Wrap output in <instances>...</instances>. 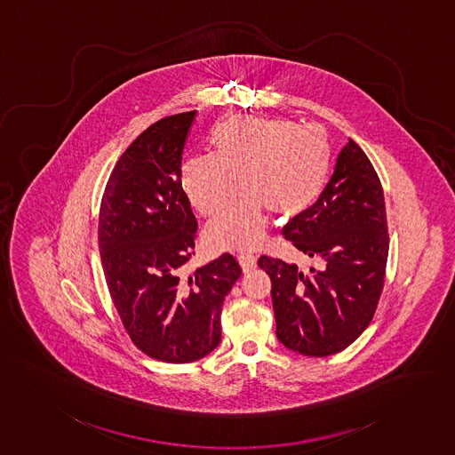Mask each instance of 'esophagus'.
Instances as JSON below:
<instances>
[{"mask_svg":"<svg viewBox=\"0 0 455 455\" xmlns=\"http://www.w3.org/2000/svg\"><path fill=\"white\" fill-rule=\"evenodd\" d=\"M239 263H241L244 272H250V270L256 267V256L251 254V252H241L239 254Z\"/></svg>","mask_w":455,"mask_h":455,"instance_id":"esophagus-1","label":"esophagus"}]
</instances>
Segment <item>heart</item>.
<instances>
[{
	"instance_id": "obj_1",
	"label": "heart",
	"mask_w": 455,
	"mask_h": 455,
	"mask_svg": "<svg viewBox=\"0 0 455 455\" xmlns=\"http://www.w3.org/2000/svg\"><path fill=\"white\" fill-rule=\"evenodd\" d=\"M211 155L187 158L180 183L192 205L218 214L239 185L243 192L207 228L218 250H252L267 235V207L297 216L321 197L330 176L331 152L323 129L286 118L235 115L209 134Z\"/></svg>"
}]
</instances>
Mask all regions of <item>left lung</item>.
Instances as JSON below:
<instances>
[{"label": "left lung", "mask_w": 455, "mask_h": 455, "mask_svg": "<svg viewBox=\"0 0 455 455\" xmlns=\"http://www.w3.org/2000/svg\"><path fill=\"white\" fill-rule=\"evenodd\" d=\"M283 235L299 251L321 258L324 268L302 272L295 263L259 256L272 283L279 342L315 357L344 351L375 314L389 252L384 190L353 140L339 153L317 203L288 221Z\"/></svg>", "instance_id": "obj_1"}]
</instances>
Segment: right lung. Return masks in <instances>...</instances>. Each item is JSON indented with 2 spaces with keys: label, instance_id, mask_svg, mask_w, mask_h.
<instances>
[{
  "label": "right lung",
  "instance_id": "add662e5",
  "mask_svg": "<svg viewBox=\"0 0 455 455\" xmlns=\"http://www.w3.org/2000/svg\"><path fill=\"white\" fill-rule=\"evenodd\" d=\"M196 111L141 132L109 174L100 211L106 284L134 346L164 363H192L221 340V307L241 267L230 252L187 268L197 220L180 183Z\"/></svg>",
  "mask_w": 455,
  "mask_h": 455
}]
</instances>
